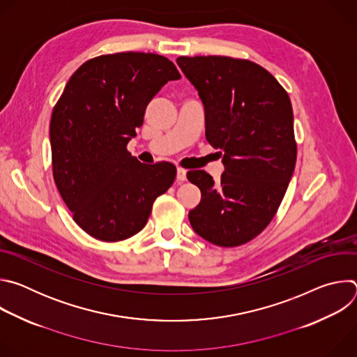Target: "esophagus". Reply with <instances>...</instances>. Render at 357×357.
<instances>
[{"instance_id": "esophagus-1", "label": "esophagus", "mask_w": 357, "mask_h": 357, "mask_svg": "<svg viewBox=\"0 0 357 357\" xmlns=\"http://www.w3.org/2000/svg\"><path fill=\"white\" fill-rule=\"evenodd\" d=\"M176 179H178L179 182L186 181V171H185L183 168H178V171H176Z\"/></svg>"}]
</instances>
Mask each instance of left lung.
<instances>
[{"label": "left lung", "mask_w": 357, "mask_h": 357, "mask_svg": "<svg viewBox=\"0 0 357 357\" xmlns=\"http://www.w3.org/2000/svg\"><path fill=\"white\" fill-rule=\"evenodd\" d=\"M176 63L205 106L206 139L223 151L219 181L189 171L200 189L193 230L220 247L257 237L274 219L296 162L291 100L263 66L229 56H179Z\"/></svg>", "instance_id": "1"}]
</instances>
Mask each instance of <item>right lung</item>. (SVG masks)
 Listing matches in <instances>:
<instances>
[{
    "label": "right lung",
    "instance_id": "add662e5",
    "mask_svg": "<svg viewBox=\"0 0 357 357\" xmlns=\"http://www.w3.org/2000/svg\"><path fill=\"white\" fill-rule=\"evenodd\" d=\"M176 66L142 52L101 55L69 79L50 117L56 188L73 220L101 241H121L144 229L152 203L175 181L171 162L141 164L127 149L149 101Z\"/></svg>",
    "mask_w": 357,
    "mask_h": 357
}]
</instances>
